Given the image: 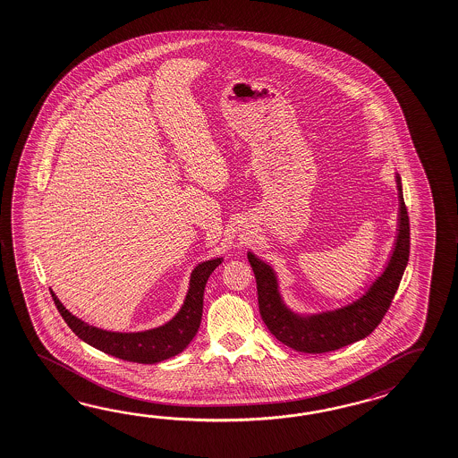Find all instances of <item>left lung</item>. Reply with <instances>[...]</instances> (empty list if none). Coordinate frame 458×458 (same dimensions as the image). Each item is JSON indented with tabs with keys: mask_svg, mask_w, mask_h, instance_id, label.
<instances>
[{
	"mask_svg": "<svg viewBox=\"0 0 458 458\" xmlns=\"http://www.w3.org/2000/svg\"><path fill=\"white\" fill-rule=\"evenodd\" d=\"M395 184L399 192V217L391 259L387 260L383 274L372 282L366 293L346 307L315 315H298L284 303L274 268L252 252H247V259L256 276L260 317L276 340L292 350L318 354L340 350L366 338L376 330L393 303L394 295L404 276L411 249L409 216L399 174H395Z\"/></svg>",
	"mask_w": 458,
	"mask_h": 458,
	"instance_id": "1",
	"label": "left lung"
}]
</instances>
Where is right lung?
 Here are the masks:
<instances>
[{
	"label": "right lung",
	"mask_w": 458,
	"mask_h": 458,
	"mask_svg": "<svg viewBox=\"0 0 458 458\" xmlns=\"http://www.w3.org/2000/svg\"><path fill=\"white\" fill-rule=\"evenodd\" d=\"M223 262V257L201 262L191 272L190 288L184 298L180 311L173 318L158 328L137 331V333H118L106 331L89 325L77 318L55 297L53 290L51 295L69 328L87 344L94 346L110 356L120 358L123 361L140 362V364H155L173 358L191 343L199 330L202 317V297L204 287L214 268Z\"/></svg>",
	"instance_id": "obj_1"
}]
</instances>
